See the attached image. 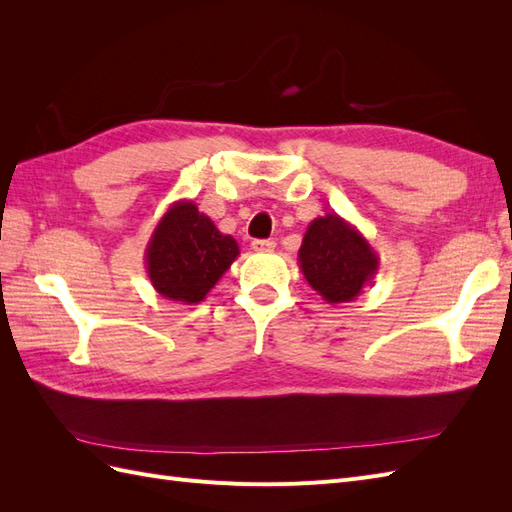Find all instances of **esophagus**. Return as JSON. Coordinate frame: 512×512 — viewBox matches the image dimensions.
I'll use <instances>...</instances> for the list:
<instances>
[{
	"mask_svg": "<svg viewBox=\"0 0 512 512\" xmlns=\"http://www.w3.org/2000/svg\"><path fill=\"white\" fill-rule=\"evenodd\" d=\"M252 250L254 252H271V250H275V241H271V239H256V241H252Z\"/></svg>",
	"mask_w": 512,
	"mask_h": 512,
	"instance_id": "esophagus-1",
	"label": "esophagus"
}]
</instances>
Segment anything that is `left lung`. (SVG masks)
<instances>
[{"label":"left lung","mask_w":512,"mask_h":512,"mask_svg":"<svg viewBox=\"0 0 512 512\" xmlns=\"http://www.w3.org/2000/svg\"><path fill=\"white\" fill-rule=\"evenodd\" d=\"M299 265L307 284L331 303H348L374 280L380 258L356 226L327 213L309 222L299 247Z\"/></svg>","instance_id":"obj_1"}]
</instances>
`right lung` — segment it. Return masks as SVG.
<instances>
[{
	"mask_svg": "<svg viewBox=\"0 0 512 512\" xmlns=\"http://www.w3.org/2000/svg\"><path fill=\"white\" fill-rule=\"evenodd\" d=\"M239 256V245L222 235L192 200H177L153 228L145 247L151 286L168 301L200 303Z\"/></svg>",
	"mask_w": 512,
	"mask_h": 512,
	"instance_id": "obj_1",
	"label": "right lung"
}]
</instances>
